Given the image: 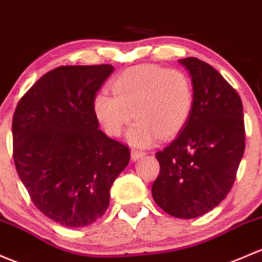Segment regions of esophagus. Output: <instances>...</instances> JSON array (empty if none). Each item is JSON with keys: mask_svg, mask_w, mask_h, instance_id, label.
<instances>
[{"mask_svg": "<svg viewBox=\"0 0 262 262\" xmlns=\"http://www.w3.org/2000/svg\"><path fill=\"white\" fill-rule=\"evenodd\" d=\"M143 157H145V153L144 152H140V150H132V159H133L134 162L139 161L140 158H143Z\"/></svg>", "mask_w": 262, "mask_h": 262, "instance_id": "obj_1", "label": "esophagus"}]
</instances>
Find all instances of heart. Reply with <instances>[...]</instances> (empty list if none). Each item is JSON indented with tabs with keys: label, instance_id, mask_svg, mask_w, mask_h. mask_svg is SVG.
I'll return each instance as SVG.
<instances>
[{
	"label": "heart",
	"instance_id": "obj_1",
	"mask_svg": "<svg viewBox=\"0 0 262 262\" xmlns=\"http://www.w3.org/2000/svg\"><path fill=\"white\" fill-rule=\"evenodd\" d=\"M110 88L113 95L103 92L94 98L95 118L110 137L122 136L132 118L137 119L128 138L138 147L180 133L193 108L192 81L180 69L136 66L120 73Z\"/></svg>",
	"mask_w": 262,
	"mask_h": 262
}]
</instances>
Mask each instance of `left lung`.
<instances>
[{
	"label": "left lung",
	"instance_id": "left-lung-1",
	"mask_svg": "<svg viewBox=\"0 0 262 262\" xmlns=\"http://www.w3.org/2000/svg\"><path fill=\"white\" fill-rule=\"evenodd\" d=\"M193 85V108L178 137L156 153L159 174L154 202L177 219H194L225 200L245 150L240 95L224 76L197 57L181 59Z\"/></svg>",
	"mask_w": 262,
	"mask_h": 262
}]
</instances>
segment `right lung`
<instances>
[{
	"mask_svg": "<svg viewBox=\"0 0 262 262\" xmlns=\"http://www.w3.org/2000/svg\"><path fill=\"white\" fill-rule=\"evenodd\" d=\"M112 65L59 66L18 101L13 161L37 210L66 227H84L109 207L110 187L130 150L99 129L95 94Z\"/></svg>",
	"mask_w": 262,
	"mask_h": 262,
	"instance_id": "1",
	"label": "right lung"
}]
</instances>
